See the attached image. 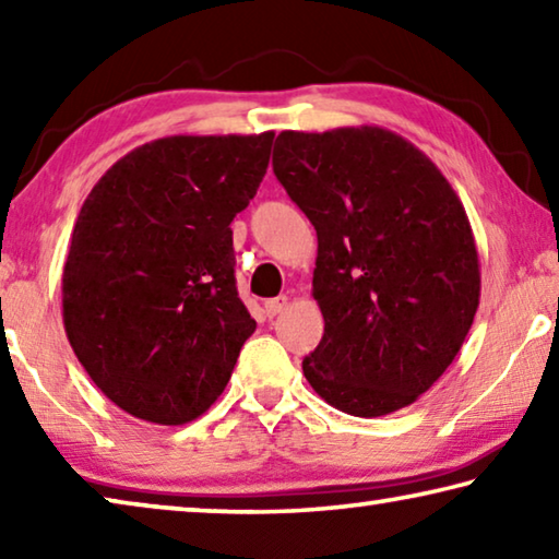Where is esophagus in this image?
I'll use <instances>...</instances> for the list:
<instances>
[{
	"mask_svg": "<svg viewBox=\"0 0 559 559\" xmlns=\"http://www.w3.org/2000/svg\"><path fill=\"white\" fill-rule=\"evenodd\" d=\"M286 306H288V298L286 296H278V298H271V300L263 302V310H266L269 318H273V316L283 313V310H286Z\"/></svg>",
	"mask_w": 559,
	"mask_h": 559,
	"instance_id": "34e87169",
	"label": "esophagus"
}]
</instances>
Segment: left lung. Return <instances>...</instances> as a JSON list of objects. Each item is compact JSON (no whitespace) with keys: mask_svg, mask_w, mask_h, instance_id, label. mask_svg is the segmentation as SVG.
Returning a JSON list of instances; mask_svg holds the SVG:
<instances>
[{"mask_svg":"<svg viewBox=\"0 0 559 559\" xmlns=\"http://www.w3.org/2000/svg\"><path fill=\"white\" fill-rule=\"evenodd\" d=\"M273 173L318 234L325 333L302 359L306 380L365 419L414 404L478 310V249L459 194L419 147L377 126L283 130Z\"/></svg>","mask_w":559,"mask_h":559,"instance_id":"8db88e82","label":"left lung"}]
</instances>
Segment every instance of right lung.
I'll list each match as a JSON object with an SVG mask.
<instances>
[{
  "label": "right lung",
  "instance_id": "obj_1",
  "mask_svg": "<svg viewBox=\"0 0 559 559\" xmlns=\"http://www.w3.org/2000/svg\"><path fill=\"white\" fill-rule=\"evenodd\" d=\"M273 132L169 135L120 157L75 219L63 328L122 412L179 427L219 400L257 320L236 293L234 216L266 175Z\"/></svg>",
  "mask_w": 559,
  "mask_h": 559
}]
</instances>
